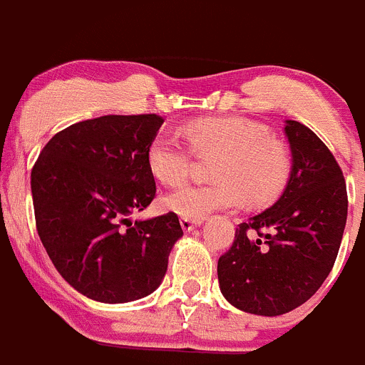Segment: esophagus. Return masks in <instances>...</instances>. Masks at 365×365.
I'll use <instances>...</instances> for the list:
<instances>
[{
    "label": "esophagus",
    "instance_id": "1",
    "mask_svg": "<svg viewBox=\"0 0 365 365\" xmlns=\"http://www.w3.org/2000/svg\"><path fill=\"white\" fill-rule=\"evenodd\" d=\"M202 222V219H190V217H180V227H182V230L190 232L193 230L195 227H199Z\"/></svg>",
    "mask_w": 365,
    "mask_h": 365
}]
</instances>
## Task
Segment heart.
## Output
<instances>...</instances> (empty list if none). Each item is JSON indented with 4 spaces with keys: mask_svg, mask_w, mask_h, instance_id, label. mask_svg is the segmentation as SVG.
<instances>
[{
    "mask_svg": "<svg viewBox=\"0 0 365 365\" xmlns=\"http://www.w3.org/2000/svg\"><path fill=\"white\" fill-rule=\"evenodd\" d=\"M188 144L163 133L153 138L148 163L157 179L166 186L182 185L190 175L193 153L217 155L214 185H190L173 192L166 206L190 219H205L217 210H234L243 199L248 205L265 206L285 190L292 172L287 146L270 137L265 125L243 118H199L185 128Z\"/></svg>",
    "mask_w": 365,
    "mask_h": 365,
    "instance_id": "obj_1",
    "label": "heart"
}]
</instances>
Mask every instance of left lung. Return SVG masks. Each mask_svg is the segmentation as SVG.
Masks as SVG:
<instances>
[{"instance_id":"8db88e82","label":"left lung","mask_w":365,"mask_h":365,"mask_svg":"<svg viewBox=\"0 0 365 365\" xmlns=\"http://www.w3.org/2000/svg\"><path fill=\"white\" fill-rule=\"evenodd\" d=\"M291 179L282 197L235 228L217 261L222 296L245 312L278 316L299 307L333 270L347 221L346 179L307 125L287 120Z\"/></svg>"}]
</instances>
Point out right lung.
Segmentation results:
<instances>
[{
    "label": "right lung",
    "mask_w": 365,
    "mask_h": 365,
    "mask_svg": "<svg viewBox=\"0 0 365 365\" xmlns=\"http://www.w3.org/2000/svg\"><path fill=\"white\" fill-rule=\"evenodd\" d=\"M164 118L106 115L76 122L32 166L36 230L62 278L104 303L140 299L160 285L182 235L177 214L131 222L155 197L148 163Z\"/></svg>",
    "instance_id": "1"
}]
</instances>
